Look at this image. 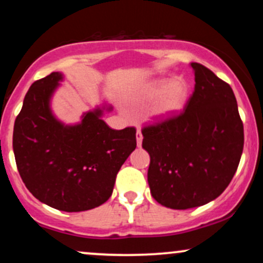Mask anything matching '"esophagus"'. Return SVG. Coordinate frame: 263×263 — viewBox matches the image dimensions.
Masks as SVG:
<instances>
[{
	"label": "esophagus",
	"mask_w": 263,
	"mask_h": 263,
	"mask_svg": "<svg viewBox=\"0 0 263 263\" xmlns=\"http://www.w3.org/2000/svg\"><path fill=\"white\" fill-rule=\"evenodd\" d=\"M142 134L140 129H137V134H136V141H137V147H141L142 146Z\"/></svg>",
	"instance_id": "1"
}]
</instances>
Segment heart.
<instances>
[{
    "instance_id": "1",
    "label": "heart",
    "mask_w": 263,
    "mask_h": 263,
    "mask_svg": "<svg viewBox=\"0 0 263 263\" xmlns=\"http://www.w3.org/2000/svg\"><path fill=\"white\" fill-rule=\"evenodd\" d=\"M189 85L182 78H161L149 81L140 92L143 101H155L151 120L156 123L168 122L183 112L189 100Z\"/></svg>"
}]
</instances>
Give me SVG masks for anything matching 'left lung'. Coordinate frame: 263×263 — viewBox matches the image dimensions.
I'll list each match as a JSON object with an SVG mask.
<instances>
[{
    "label": "left lung",
    "instance_id": "1",
    "mask_svg": "<svg viewBox=\"0 0 263 263\" xmlns=\"http://www.w3.org/2000/svg\"><path fill=\"white\" fill-rule=\"evenodd\" d=\"M190 66L194 92L183 114L142 129V147L151 157V194L177 210L218 198L230 184L243 149V125L230 85L204 65Z\"/></svg>",
    "mask_w": 263,
    "mask_h": 263
}]
</instances>
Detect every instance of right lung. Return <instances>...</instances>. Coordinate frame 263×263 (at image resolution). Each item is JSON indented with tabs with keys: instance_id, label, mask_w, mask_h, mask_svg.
Returning <instances> with one entry per match:
<instances>
[{
	"instance_id": "add662e5",
	"label": "right lung",
	"mask_w": 263,
	"mask_h": 263,
	"mask_svg": "<svg viewBox=\"0 0 263 263\" xmlns=\"http://www.w3.org/2000/svg\"><path fill=\"white\" fill-rule=\"evenodd\" d=\"M64 80L54 71L34 81L14 121L13 153L27 189L42 203L68 213L100 206L111 197L121 165L136 148V129H112L99 105L77 123L60 121L52 99Z\"/></svg>"
}]
</instances>
